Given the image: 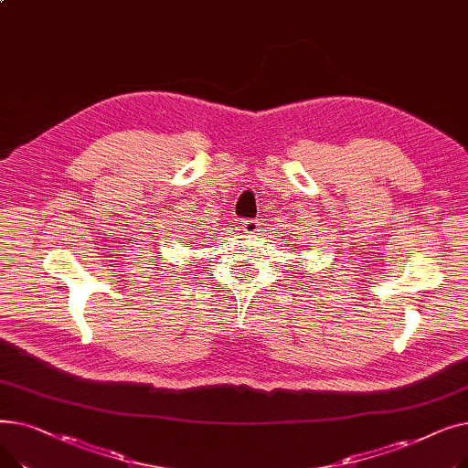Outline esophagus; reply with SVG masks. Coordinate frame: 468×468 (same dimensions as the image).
Masks as SVG:
<instances>
[{
  "instance_id": "obj_1",
  "label": "esophagus",
  "mask_w": 468,
  "mask_h": 468,
  "mask_svg": "<svg viewBox=\"0 0 468 468\" xmlns=\"http://www.w3.org/2000/svg\"><path fill=\"white\" fill-rule=\"evenodd\" d=\"M260 221L258 219H242L240 221V228H242V231L244 233H249V235H256L258 231H260Z\"/></svg>"
}]
</instances>
